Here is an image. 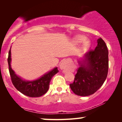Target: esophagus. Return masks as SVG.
<instances>
[{
    "label": "esophagus",
    "mask_w": 122,
    "mask_h": 122,
    "mask_svg": "<svg viewBox=\"0 0 122 122\" xmlns=\"http://www.w3.org/2000/svg\"><path fill=\"white\" fill-rule=\"evenodd\" d=\"M64 63H65V62H62L61 64V65H60V68H61V69H64Z\"/></svg>",
    "instance_id": "esophagus-1"
}]
</instances>
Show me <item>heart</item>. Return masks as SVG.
I'll return each mask as SVG.
<instances>
[{
	"mask_svg": "<svg viewBox=\"0 0 122 122\" xmlns=\"http://www.w3.org/2000/svg\"><path fill=\"white\" fill-rule=\"evenodd\" d=\"M85 40H86V37L82 36H76L73 39L74 42L77 43V44H79V43L83 42ZM89 46H90V43H89V42L88 41H86L84 42L83 46H82V47H83L84 49H87L89 48Z\"/></svg>",
	"mask_w": 122,
	"mask_h": 122,
	"instance_id": "b5f03b06",
	"label": "heart"
}]
</instances>
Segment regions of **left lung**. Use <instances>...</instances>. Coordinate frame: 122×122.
Returning a JSON list of instances; mask_svg holds the SVG:
<instances>
[{"label":"left lung","mask_w":122,"mask_h":122,"mask_svg":"<svg viewBox=\"0 0 122 122\" xmlns=\"http://www.w3.org/2000/svg\"><path fill=\"white\" fill-rule=\"evenodd\" d=\"M70 87L76 95L87 96L93 94L103 84L108 71V50L101 38L94 50L85 54Z\"/></svg>","instance_id":"obj_1"}]
</instances>
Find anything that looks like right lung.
<instances>
[{
  "instance_id": "obj_1",
  "label": "right lung",
  "mask_w": 122,
  "mask_h": 122,
  "mask_svg": "<svg viewBox=\"0 0 122 122\" xmlns=\"http://www.w3.org/2000/svg\"><path fill=\"white\" fill-rule=\"evenodd\" d=\"M8 64L9 72L13 85L16 89L23 95L31 97H40L46 93L49 89L51 78L58 72L57 68L45 74L38 79L33 81H26L15 73L11 66V48L8 52Z\"/></svg>"
}]
</instances>
